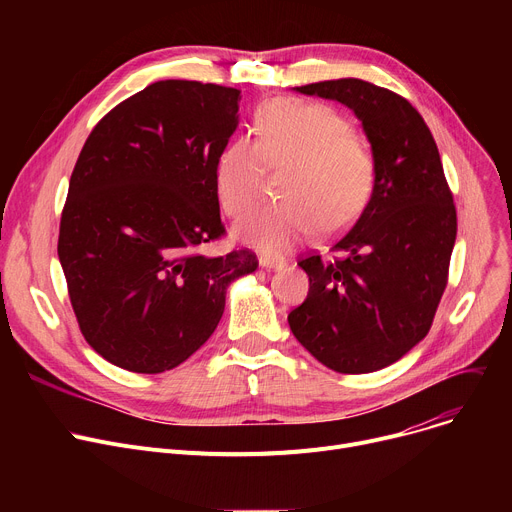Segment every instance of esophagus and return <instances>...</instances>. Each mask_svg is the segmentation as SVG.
<instances>
[{
  "label": "esophagus",
  "mask_w": 512,
  "mask_h": 512,
  "mask_svg": "<svg viewBox=\"0 0 512 512\" xmlns=\"http://www.w3.org/2000/svg\"><path fill=\"white\" fill-rule=\"evenodd\" d=\"M259 265L263 267V270H282V267L286 265L282 259H276V257H261L259 259Z\"/></svg>",
  "instance_id": "34e87169"
}]
</instances>
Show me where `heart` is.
<instances>
[{
    "mask_svg": "<svg viewBox=\"0 0 512 512\" xmlns=\"http://www.w3.org/2000/svg\"><path fill=\"white\" fill-rule=\"evenodd\" d=\"M257 143L232 139L218 155L213 188L228 215H242L259 199L267 168L286 166L278 205L253 211L234 232L265 253H284L317 226L334 234L351 226L367 205L375 182L369 143L330 105L272 99L257 107Z\"/></svg>",
    "mask_w": 512,
    "mask_h": 512,
    "instance_id": "1",
    "label": "heart"
}]
</instances>
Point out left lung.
<instances>
[{
	"label": "left lung",
	"instance_id": "obj_1",
	"mask_svg": "<svg viewBox=\"0 0 512 512\" xmlns=\"http://www.w3.org/2000/svg\"><path fill=\"white\" fill-rule=\"evenodd\" d=\"M332 99L361 120L375 157L371 197L332 251L301 259L309 294L288 324L307 351L338 373H371L425 338L448 280L456 209L436 141L415 107L359 78L294 89Z\"/></svg>",
	"mask_w": 512,
	"mask_h": 512
}]
</instances>
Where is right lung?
<instances>
[{"mask_svg":"<svg viewBox=\"0 0 512 512\" xmlns=\"http://www.w3.org/2000/svg\"><path fill=\"white\" fill-rule=\"evenodd\" d=\"M240 91L159 80L103 116L78 155L58 255L80 332L134 373L178 367L218 328L228 286L257 270L220 238L213 170L238 126Z\"/></svg>","mask_w":512,"mask_h":512,"instance_id":"add662e5","label":"right lung"}]
</instances>
